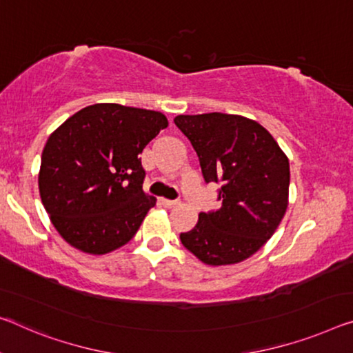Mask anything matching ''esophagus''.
Listing matches in <instances>:
<instances>
[{"label": "esophagus", "instance_id": "esophagus-1", "mask_svg": "<svg viewBox=\"0 0 353 353\" xmlns=\"http://www.w3.org/2000/svg\"><path fill=\"white\" fill-rule=\"evenodd\" d=\"M161 203H162V207H165V208H173V207H176V205H180V202H176V200H167V199H161Z\"/></svg>", "mask_w": 353, "mask_h": 353}]
</instances>
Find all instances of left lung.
Here are the masks:
<instances>
[{
	"mask_svg": "<svg viewBox=\"0 0 353 353\" xmlns=\"http://www.w3.org/2000/svg\"><path fill=\"white\" fill-rule=\"evenodd\" d=\"M207 183H221L218 211L200 213L183 246L211 267L240 263L267 243L289 205V159L257 121L227 113L178 115Z\"/></svg>",
	"mask_w": 353,
	"mask_h": 353,
	"instance_id": "obj_1",
	"label": "left lung"
}]
</instances>
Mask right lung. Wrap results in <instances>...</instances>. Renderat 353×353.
Masks as SVG:
<instances>
[{"instance_id": "1", "label": "right lung", "mask_w": 353, "mask_h": 353, "mask_svg": "<svg viewBox=\"0 0 353 353\" xmlns=\"http://www.w3.org/2000/svg\"><path fill=\"white\" fill-rule=\"evenodd\" d=\"M167 126L161 112L94 104L50 134L41 158L39 194L70 246L101 256L137 233L156 205L142 189L139 154Z\"/></svg>"}]
</instances>
